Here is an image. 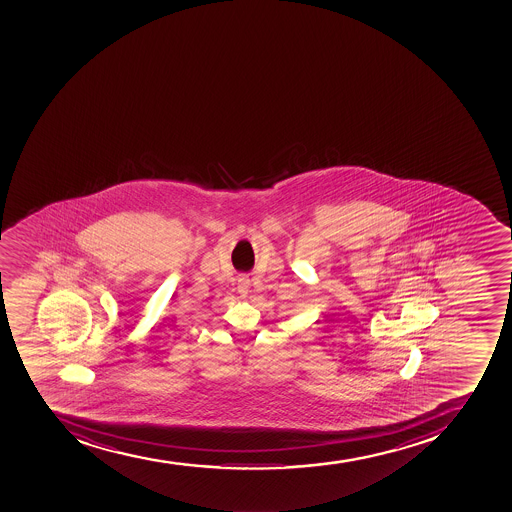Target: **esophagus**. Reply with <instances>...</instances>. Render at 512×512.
<instances>
[{"label":"esophagus","instance_id":"obj_1","mask_svg":"<svg viewBox=\"0 0 512 512\" xmlns=\"http://www.w3.org/2000/svg\"><path fill=\"white\" fill-rule=\"evenodd\" d=\"M237 290H239L240 295H247V293L250 292L249 278H239V282H237Z\"/></svg>","mask_w":512,"mask_h":512}]
</instances>
